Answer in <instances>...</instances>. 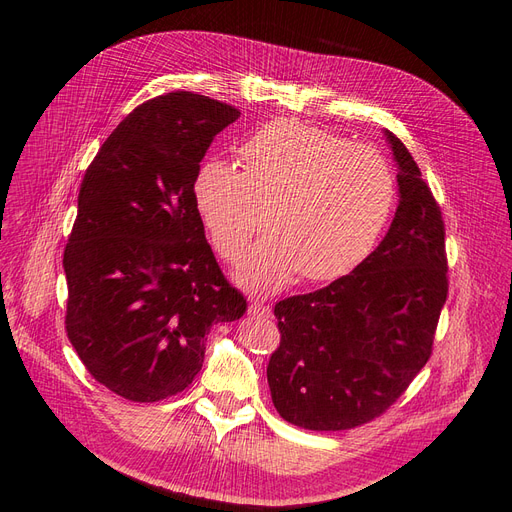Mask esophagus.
Masks as SVG:
<instances>
[{
    "label": "esophagus",
    "instance_id": "34e87169",
    "mask_svg": "<svg viewBox=\"0 0 512 512\" xmlns=\"http://www.w3.org/2000/svg\"><path fill=\"white\" fill-rule=\"evenodd\" d=\"M270 305H265V303H259V301H253L251 305H249V315H253V317H270Z\"/></svg>",
    "mask_w": 512,
    "mask_h": 512
}]
</instances>
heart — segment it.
<instances>
[{
    "instance_id": "obj_1",
    "label": "heart",
    "mask_w": 512,
    "mask_h": 512,
    "mask_svg": "<svg viewBox=\"0 0 512 512\" xmlns=\"http://www.w3.org/2000/svg\"><path fill=\"white\" fill-rule=\"evenodd\" d=\"M236 170L211 159L197 170L193 201L224 261L251 292H272L297 274L321 284L344 278L371 255L396 203L386 159L369 147L297 120H274L236 147Z\"/></svg>"
}]
</instances>
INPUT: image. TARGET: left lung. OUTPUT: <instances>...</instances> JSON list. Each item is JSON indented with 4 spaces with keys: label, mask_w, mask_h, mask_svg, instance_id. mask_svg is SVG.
<instances>
[{
    "label": "left lung",
    "mask_w": 512,
    "mask_h": 512,
    "mask_svg": "<svg viewBox=\"0 0 512 512\" xmlns=\"http://www.w3.org/2000/svg\"><path fill=\"white\" fill-rule=\"evenodd\" d=\"M400 203L380 247L326 288L274 307L267 365L274 407L292 425L340 432L384 415L432 357L448 297L444 220L409 149L386 130Z\"/></svg>",
    "instance_id": "1"
}]
</instances>
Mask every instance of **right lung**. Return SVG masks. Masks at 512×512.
Masks as SVG:
<instances>
[{"instance_id": "obj_1", "label": "right lung", "mask_w": 512, "mask_h": 512, "mask_svg": "<svg viewBox=\"0 0 512 512\" xmlns=\"http://www.w3.org/2000/svg\"><path fill=\"white\" fill-rule=\"evenodd\" d=\"M238 116L191 91L149 99L107 137L80 184L64 249L66 334L93 378L126 400L191 386L211 326L247 311L193 201L205 151Z\"/></svg>"}]
</instances>
